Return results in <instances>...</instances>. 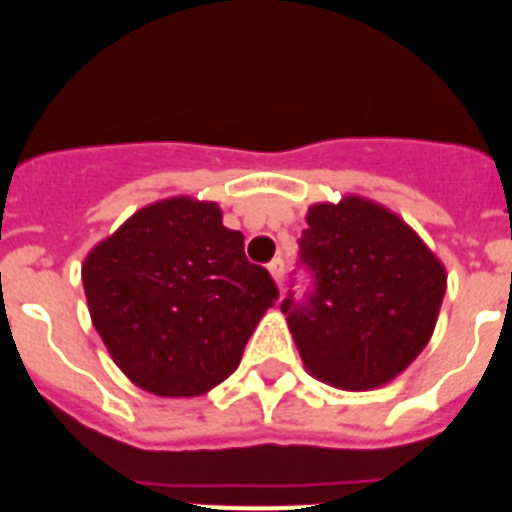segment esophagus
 I'll return each mask as SVG.
<instances>
[{"label": "esophagus", "instance_id": "34e87169", "mask_svg": "<svg viewBox=\"0 0 512 512\" xmlns=\"http://www.w3.org/2000/svg\"><path fill=\"white\" fill-rule=\"evenodd\" d=\"M269 271H271V277H274V282L282 287V279H284V261L282 259H274L269 264Z\"/></svg>", "mask_w": 512, "mask_h": 512}]
</instances>
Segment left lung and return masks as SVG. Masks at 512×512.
<instances>
[{
	"instance_id": "1",
	"label": "left lung",
	"mask_w": 512,
	"mask_h": 512,
	"mask_svg": "<svg viewBox=\"0 0 512 512\" xmlns=\"http://www.w3.org/2000/svg\"><path fill=\"white\" fill-rule=\"evenodd\" d=\"M302 300L282 302L307 372L341 390H372L405 372L431 341L446 269L395 212L361 197L312 205Z\"/></svg>"
}]
</instances>
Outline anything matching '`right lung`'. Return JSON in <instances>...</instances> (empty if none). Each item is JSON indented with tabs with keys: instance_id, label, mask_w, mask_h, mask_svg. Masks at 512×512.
Masks as SVG:
<instances>
[{
	"instance_id": "obj_1",
	"label": "right lung",
	"mask_w": 512,
	"mask_h": 512,
	"mask_svg": "<svg viewBox=\"0 0 512 512\" xmlns=\"http://www.w3.org/2000/svg\"><path fill=\"white\" fill-rule=\"evenodd\" d=\"M89 315L125 377L158 397L210 392L279 289L246 259L215 202L171 197L135 212L81 269Z\"/></svg>"
}]
</instances>
